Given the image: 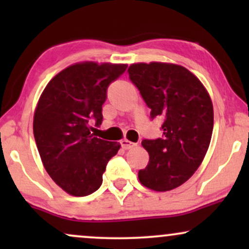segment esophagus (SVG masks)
<instances>
[{
	"mask_svg": "<svg viewBox=\"0 0 249 249\" xmlns=\"http://www.w3.org/2000/svg\"><path fill=\"white\" fill-rule=\"evenodd\" d=\"M121 145H122V147L124 148V150H130V148H132V147L136 146L137 144H136V142H130V141H128V139H122Z\"/></svg>",
	"mask_w": 249,
	"mask_h": 249,
	"instance_id": "obj_1",
	"label": "esophagus"
}]
</instances>
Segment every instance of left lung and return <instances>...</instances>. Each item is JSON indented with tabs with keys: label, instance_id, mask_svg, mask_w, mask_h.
Instances as JSON below:
<instances>
[{
	"label": "left lung",
	"instance_id": "left-lung-1",
	"mask_svg": "<svg viewBox=\"0 0 249 249\" xmlns=\"http://www.w3.org/2000/svg\"><path fill=\"white\" fill-rule=\"evenodd\" d=\"M127 72L151 108V118L164 121L162 138L142 142L150 160L139 170V181L157 192L174 190L206 156L214 124L210 93L198 77L173 63H133Z\"/></svg>",
	"mask_w": 249,
	"mask_h": 249
}]
</instances>
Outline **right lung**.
<instances>
[{"instance_id":"right-lung-1","label":"right lung","mask_w":249,"mask_h":249,"mask_svg":"<svg viewBox=\"0 0 249 249\" xmlns=\"http://www.w3.org/2000/svg\"><path fill=\"white\" fill-rule=\"evenodd\" d=\"M126 64L79 62L58 72L39 97L34 137L43 166L64 192L85 196L101 187L107 161L121 148L95 137L89 125L102 124L107 87Z\"/></svg>"}]
</instances>
